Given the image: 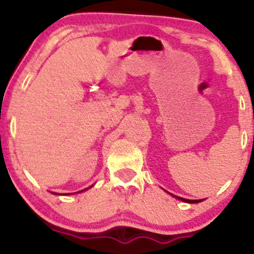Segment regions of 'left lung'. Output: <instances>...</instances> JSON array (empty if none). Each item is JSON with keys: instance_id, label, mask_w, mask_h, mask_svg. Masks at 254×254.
<instances>
[{"instance_id": "8db88e82", "label": "left lung", "mask_w": 254, "mask_h": 254, "mask_svg": "<svg viewBox=\"0 0 254 254\" xmlns=\"http://www.w3.org/2000/svg\"><path fill=\"white\" fill-rule=\"evenodd\" d=\"M172 196H173V194H172ZM173 197H176L177 199H180V200H183V202H186V203H199V202H202V199H185V198H182V197H178V196H173Z\"/></svg>"}]
</instances>
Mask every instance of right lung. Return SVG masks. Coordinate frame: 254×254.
Wrapping results in <instances>:
<instances>
[{"label": "right lung", "instance_id": "add662e5", "mask_svg": "<svg viewBox=\"0 0 254 254\" xmlns=\"http://www.w3.org/2000/svg\"><path fill=\"white\" fill-rule=\"evenodd\" d=\"M82 191H84V190H82ZM55 194H57V193H55ZM68 194H69V193H68ZM70 194H71V193H70Z\"/></svg>", "mask_w": 254, "mask_h": 254}]
</instances>
